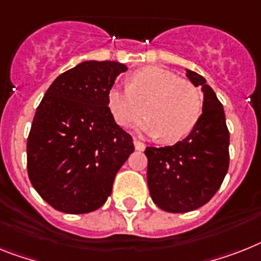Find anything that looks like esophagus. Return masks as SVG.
<instances>
[{"instance_id":"34e87169","label":"esophagus","mask_w":261,"mask_h":261,"mask_svg":"<svg viewBox=\"0 0 261 261\" xmlns=\"http://www.w3.org/2000/svg\"><path fill=\"white\" fill-rule=\"evenodd\" d=\"M133 144H135V148L137 150H144L145 149V144L144 143H141V141H140L139 139H133Z\"/></svg>"}]
</instances>
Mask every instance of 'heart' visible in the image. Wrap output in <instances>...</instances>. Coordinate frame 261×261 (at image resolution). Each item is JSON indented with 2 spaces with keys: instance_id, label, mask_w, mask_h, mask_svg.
Instances as JSON below:
<instances>
[{
  "instance_id": "obj_1",
  "label": "heart",
  "mask_w": 261,
  "mask_h": 261,
  "mask_svg": "<svg viewBox=\"0 0 261 261\" xmlns=\"http://www.w3.org/2000/svg\"><path fill=\"white\" fill-rule=\"evenodd\" d=\"M108 108L118 125L126 126L141 115L137 128L161 141L177 143L193 132L203 112L200 90L159 66L139 69L129 77L128 88L113 87L108 93Z\"/></svg>"
}]
</instances>
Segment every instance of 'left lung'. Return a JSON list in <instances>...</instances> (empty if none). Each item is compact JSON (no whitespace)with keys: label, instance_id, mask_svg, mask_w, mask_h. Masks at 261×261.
I'll use <instances>...</instances> for the list:
<instances>
[{"label":"left lung","instance_id":"obj_1","mask_svg":"<svg viewBox=\"0 0 261 261\" xmlns=\"http://www.w3.org/2000/svg\"><path fill=\"white\" fill-rule=\"evenodd\" d=\"M204 92L203 115L196 128L172 146H146V180L159 208L184 213L203 206L219 191L229 167V130L219 98L203 76L187 70Z\"/></svg>","mask_w":261,"mask_h":261}]
</instances>
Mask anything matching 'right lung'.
<instances>
[{"instance_id": "obj_1", "label": "right lung", "mask_w": 261, "mask_h": 261, "mask_svg": "<svg viewBox=\"0 0 261 261\" xmlns=\"http://www.w3.org/2000/svg\"><path fill=\"white\" fill-rule=\"evenodd\" d=\"M125 70L116 61H84L60 74L41 100L28 136V176L55 210L79 215L104 205L135 150L107 102Z\"/></svg>"}]
</instances>
